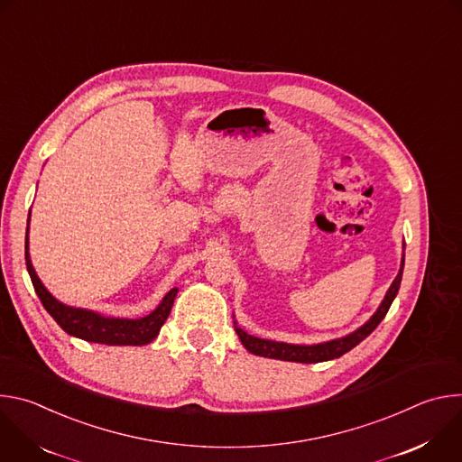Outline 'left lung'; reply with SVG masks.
I'll return each mask as SVG.
<instances>
[{"mask_svg": "<svg viewBox=\"0 0 462 462\" xmlns=\"http://www.w3.org/2000/svg\"><path fill=\"white\" fill-rule=\"evenodd\" d=\"M404 248H406V245H404ZM402 271H404V254L401 259V271H399L397 278L393 280L391 287L387 289V292H385L382 303L378 305V309L374 310V314L364 325H360L358 328H355L353 333H349L346 337L319 342V344L303 346V344H287V342H276V340H265V338L252 337L246 331H243L236 319H234V328H236L241 344L245 346V349L255 356H265V358L285 360V362H300V364H318V362L340 358L342 355H346L353 347H356L362 340H365L374 331L376 325L383 319L393 300L397 298V292L401 289Z\"/></svg>", "mask_w": 462, "mask_h": 462, "instance_id": "1", "label": "left lung"}]
</instances>
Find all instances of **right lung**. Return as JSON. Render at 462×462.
I'll use <instances>...</instances> for the list:
<instances>
[{"label": "right lung", "instance_id": "obj_1", "mask_svg": "<svg viewBox=\"0 0 462 462\" xmlns=\"http://www.w3.org/2000/svg\"><path fill=\"white\" fill-rule=\"evenodd\" d=\"M31 221V214H29ZM25 263L27 271L31 276V282L34 285V291L43 303L45 310L54 318V321L63 328L65 333L86 340L93 344H106V346H146L153 342L161 331V327L170 316V310L173 307V300L179 292V289H171L166 292L162 301L146 316L143 318H118V316H106L102 312L82 309V307H71L65 305L60 300H56L42 283L38 278L31 254H29V226L25 234Z\"/></svg>", "mask_w": 462, "mask_h": 462}]
</instances>
